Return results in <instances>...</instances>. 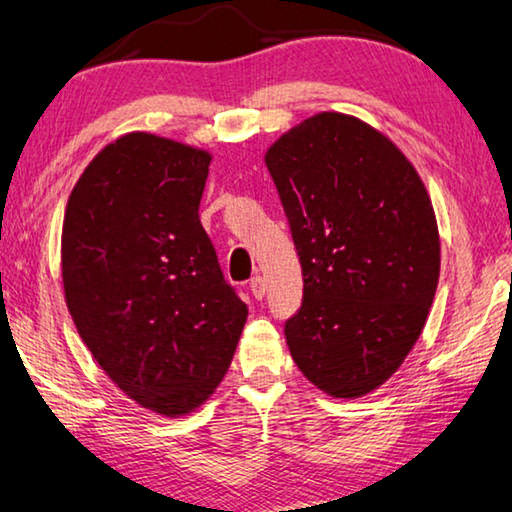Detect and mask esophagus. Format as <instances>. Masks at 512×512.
<instances>
[{
    "label": "esophagus",
    "mask_w": 512,
    "mask_h": 512,
    "mask_svg": "<svg viewBox=\"0 0 512 512\" xmlns=\"http://www.w3.org/2000/svg\"><path fill=\"white\" fill-rule=\"evenodd\" d=\"M249 291H251V295H254L256 300H263L265 298V291H268V286H265V279L261 277V274H256V277L249 281Z\"/></svg>",
    "instance_id": "34e87169"
}]
</instances>
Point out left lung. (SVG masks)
<instances>
[{"label":"left lung","mask_w":512,"mask_h":512,"mask_svg":"<svg viewBox=\"0 0 512 512\" xmlns=\"http://www.w3.org/2000/svg\"><path fill=\"white\" fill-rule=\"evenodd\" d=\"M265 166L305 281L284 325L295 365L332 397L367 395L418 342L439 284L425 184L395 143L342 113L284 133Z\"/></svg>","instance_id":"left-lung-1"}]
</instances>
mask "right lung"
Masks as SVG:
<instances>
[{
    "mask_svg": "<svg viewBox=\"0 0 512 512\" xmlns=\"http://www.w3.org/2000/svg\"><path fill=\"white\" fill-rule=\"evenodd\" d=\"M210 159L127 133L92 159L64 214V295L80 339L117 388L170 418L212 395L247 321L198 219Z\"/></svg>",
    "mask_w": 512,
    "mask_h": 512,
    "instance_id": "right-lung-1",
    "label": "right lung"
}]
</instances>
